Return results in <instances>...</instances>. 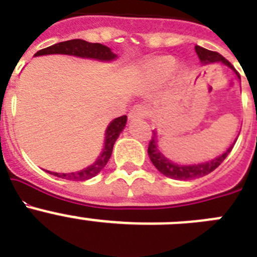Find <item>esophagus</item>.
Masks as SVG:
<instances>
[{"label":"esophagus","instance_id":"esophagus-1","mask_svg":"<svg viewBox=\"0 0 257 257\" xmlns=\"http://www.w3.org/2000/svg\"><path fill=\"white\" fill-rule=\"evenodd\" d=\"M149 114V108L145 105H135L133 109H131L130 119H135V118H147Z\"/></svg>","mask_w":257,"mask_h":257}]
</instances>
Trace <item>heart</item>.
I'll return each mask as SVG.
<instances>
[{"label": "heart", "instance_id": "1", "mask_svg": "<svg viewBox=\"0 0 257 257\" xmlns=\"http://www.w3.org/2000/svg\"><path fill=\"white\" fill-rule=\"evenodd\" d=\"M176 64H178V61L174 56H160L149 63L148 70L152 74L165 77L174 72Z\"/></svg>", "mask_w": 257, "mask_h": 257}]
</instances>
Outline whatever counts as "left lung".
Here are the masks:
<instances>
[{
  "mask_svg": "<svg viewBox=\"0 0 257 257\" xmlns=\"http://www.w3.org/2000/svg\"><path fill=\"white\" fill-rule=\"evenodd\" d=\"M196 52L198 55L199 60H201L202 65L207 64H213V63H221V64L226 65V67L230 68L235 74H237L238 78L240 79L239 74L237 73V70H234L233 65L226 60L224 56H221L219 52L210 51L207 49H203L201 46H196ZM235 142L226 149L222 154H220L219 157L213 158V160L206 161V162L201 163H193V165H180V163H175L174 161L169 160L162 152L160 151V147H158V139H157V133L153 131V136H152V140L149 143L148 147V156L151 158L152 163L154 165L158 171L161 174H163L165 176L170 179H174V180H193V179H198L208 175L210 172H212L213 170L219 167V165H221V162L226 158L230 151L234 147Z\"/></svg>",
  "mask_w": 257,
  "mask_h": 257,
  "instance_id": "obj_1",
  "label": "left lung"
}]
</instances>
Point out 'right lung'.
<instances>
[{
    "mask_svg": "<svg viewBox=\"0 0 257 257\" xmlns=\"http://www.w3.org/2000/svg\"><path fill=\"white\" fill-rule=\"evenodd\" d=\"M52 54H61V55H72L77 56V58L82 59H94V60L99 61H114L117 59V55L108 46H104L101 44H91L87 41L83 40H69L64 41V42H59V44L52 45V46L46 47V49L40 50L36 52L35 56L41 55H52ZM127 123V117L122 115V117L114 118L110 123L108 124L105 130V139H104V148L100 156L97 157L92 165L87 166L85 169L79 170L76 172H68V174H59V172H51L47 171L49 174L58 176L61 179H67V180H76V181H83L88 180V179L96 176L101 170L105 167L108 163L109 158L112 156L113 145H114L115 140L118 139L119 134L123 131L124 126Z\"/></svg>",
    "mask_w": 257,
    "mask_h": 257,
    "instance_id": "obj_1",
    "label": "right lung"
}]
</instances>
